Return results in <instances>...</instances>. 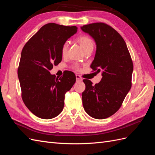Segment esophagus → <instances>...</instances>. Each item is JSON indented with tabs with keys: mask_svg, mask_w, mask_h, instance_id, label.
Here are the masks:
<instances>
[{
	"mask_svg": "<svg viewBox=\"0 0 155 155\" xmlns=\"http://www.w3.org/2000/svg\"><path fill=\"white\" fill-rule=\"evenodd\" d=\"M76 81H82V78L80 76H79V75L76 74Z\"/></svg>",
	"mask_w": 155,
	"mask_h": 155,
	"instance_id": "1",
	"label": "esophagus"
}]
</instances>
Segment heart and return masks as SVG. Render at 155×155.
Wrapping results in <instances>:
<instances>
[{
  "label": "heart",
  "instance_id": "heart-1",
  "mask_svg": "<svg viewBox=\"0 0 155 155\" xmlns=\"http://www.w3.org/2000/svg\"><path fill=\"white\" fill-rule=\"evenodd\" d=\"M76 41L80 45V46H81V48H83L84 51H85L86 50H87L88 48H91V47H93L94 46V42H93L92 39L90 37L87 35H79L78 37H77ZM68 46V45L67 42H65V43H64L62 45L61 47V55L63 56V57H64V56L67 55ZM73 67L75 69H77V70L79 69V66L77 64H74Z\"/></svg>",
  "mask_w": 155,
  "mask_h": 155
}]
</instances>
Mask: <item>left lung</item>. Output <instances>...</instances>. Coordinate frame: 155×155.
I'll return each instance as SVG.
<instances>
[{
    "label": "left lung",
    "mask_w": 155,
    "mask_h": 155,
    "mask_svg": "<svg viewBox=\"0 0 155 155\" xmlns=\"http://www.w3.org/2000/svg\"><path fill=\"white\" fill-rule=\"evenodd\" d=\"M81 30L95 40L96 51L91 65L92 72H102L100 83L92 85L83 79L82 93L84 109L96 119L113 115L121 107L132 85L133 63L123 37L113 28L104 22L84 25Z\"/></svg>",
    "instance_id": "obj_1"
}]
</instances>
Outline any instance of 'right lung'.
<instances>
[{"instance_id":"1","label":"right lung","mask_w":155,"mask_h":155,"mask_svg":"<svg viewBox=\"0 0 155 155\" xmlns=\"http://www.w3.org/2000/svg\"><path fill=\"white\" fill-rule=\"evenodd\" d=\"M77 30L76 26L48 23L22 48L17 70L21 97L28 109L40 118L51 119L61 112L65 94L76 82L72 72L58 78L49 71L61 61V47Z\"/></svg>"}]
</instances>
